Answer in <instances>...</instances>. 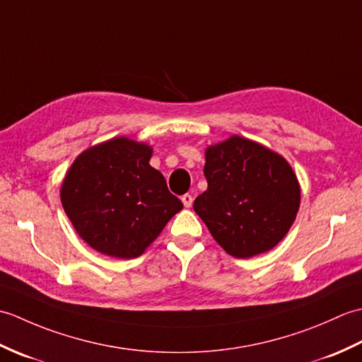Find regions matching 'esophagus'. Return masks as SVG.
<instances>
[{
  "instance_id": "34e87169",
  "label": "esophagus",
  "mask_w": 362,
  "mask_h": 362,
  "mask_svg": "<svg viewBox=\"0 0 362 362\" xmlns=\"http://www.w3.org/2000/svg\"><path fill=\"white\" fill-rule=\"evenodd\" d=\"M193 201H194V199H193V196H191V194H183L182 196V202H183V205L187 206V209H189V206L193 205Z\"/></svg>"
}]
</instances>
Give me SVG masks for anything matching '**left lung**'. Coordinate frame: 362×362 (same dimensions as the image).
<instances>
[{"label": "left lung", "mask_w": 362, "mask_h": 362, "mask_svg": "<svg viewBox=\"0 0 362 362\" xmlns=\"http://www.w3.org/2000/svg\"><path fill=\"white\" fill-rule=\"evenodd\" d=\"M209 188L193 209L228 255L252 258L274 249L294 224L300 183L286 158L232 135L205 151Z\"/></svg>", "instance_id": "8db88e82"}]
</instances>
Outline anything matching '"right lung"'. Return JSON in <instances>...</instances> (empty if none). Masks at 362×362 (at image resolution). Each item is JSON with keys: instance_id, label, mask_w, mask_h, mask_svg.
<instances>
[{"instance_id": "add662e5", "label": "right lung", "mask_w": 362, "mask_h": 362, "mask_svg": "<svg viewBox=\"0 0 362 362\" xmlns=\"http://www.w3.org/2000/svg\"><path fill=\"white\" fill-rule=\"evenodd\" d=\"M149 144L117 136L81 152L65 174L60 201L76 232L107 257H140L183 209Z\"/></svg>"}]
</instances>
